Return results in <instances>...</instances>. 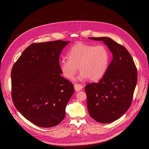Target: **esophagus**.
<instances>
[{
  "label": "esophagus",
  "instance_id": "34e87169",
  "mask_svg": "<svg viewBox=\"0 0 149 149\" xmlns=\"http://www.w3.org/2000/svg\"><path fill=\"white\" fill-rule=\"evenodd\" d=\"M74 89L76 91H79L82 89V86L80 84H74Z\"/></svg>",
  "mask_w": 149,
  "mask_h": 149
}]
</instances>
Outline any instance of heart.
Returning <instances> with one entry per match:
<instances>
[{"mask_svg":"<svg viewBox=\"0 0 149 149\" xmlns=\"http://www.w3.org/2000/svg\"><path fill=\"white\" fill-rule=\"evenodd\" d=\"M67 56L68 59L60 61V68L63 76L69 79L74 78L79 67V80L88 78L98 81L104 76L110 62V52L104 45L78 43L71 48Z\"/></svg>","mask_w":149,"mask_h":149,"instance_id":"b5f03b06","label":"heart"}]
</instances>
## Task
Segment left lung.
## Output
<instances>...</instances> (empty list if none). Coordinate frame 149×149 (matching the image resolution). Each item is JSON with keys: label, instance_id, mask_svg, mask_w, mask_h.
Segmentation results:
<instances>
[{"label": "left lung", "instance_id": "1", "mask_svg": "<svg viewBox=\"0 0 149 149\" xmlns=\"http://www.w3.org/2000/svg\"><path fill=\"white\" fill-rule=\"evenodd\" d=\"M88 39L103 42L113 54L104 76L97 83L85 87L90 116L97 122L109 123L120 118L129 109L137 84V69L129 51L112 39Z\"/></svg>", "mask_w": 149, "mask_h": 149}]
</instances>
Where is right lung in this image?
Segmentation results:
<instances>
[{"instance_id": "add662e5", "label": "right lung", "mask_w": 149, "mask_h": 149, "mask_svg": "<svg viewBox=\"0 0 149 149\" xmlns=\"http://www.w3.org/2000/svg\"><path fill=\"white\" fill-rule=\"evenodd\" d=\"M70 41L32 44L13 66L12 97L16 109L40 127H51L65 118L66 106L74 93L62 77L59 55Z\"/></svg>"}]
</instances>
